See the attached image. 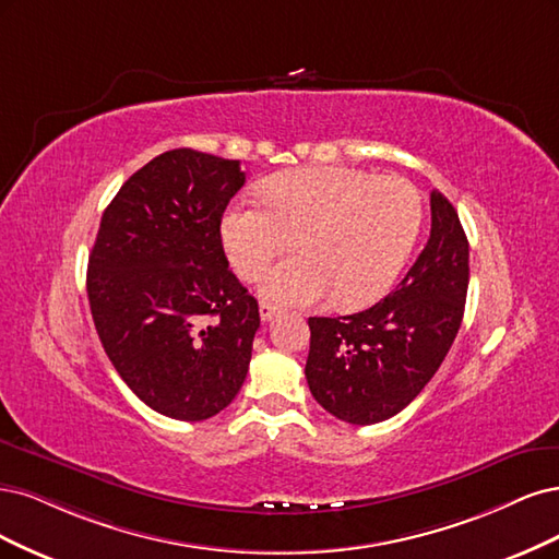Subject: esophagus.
Returning <instances> with one entry per match:
<instances>
[{"mask_svg":"<svg viewBox=\"0 0 559 559\" xmlns=\"http://www.w3.org/2000/svg\"><path fill=\"white\" fill-rule=\"evenodd\" d=\"M276 311H278V306H274L272 301H260V318H262L264 322L272 320V318L276 316Z\"/></svg>","mask_w":559,"mask_h":559,"instance_id":"1","label":"esophagus"}]
</instances>
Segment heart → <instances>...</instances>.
I'll use <instances>...</instances> for the list:
<instances>
[{
  "label": "heart",
  "mask_w": 559,
  "mask_h": 559,
  "mask_svg": "<svg viewBox=\"0 0 559 559\" xmlns=\"http://www.w3.org/2000/svg\"><path fill=\"white\" fill-rule=\"evenodd\" d=\"M266 206L241 200L223 218L225 253L241 278L262 281V295L304 306L334 295L341 306L383 297L404 269L423 225V197L402 176L348 167H301L266 178Z\"/></svg>",
  "instance_id": "b5f03b06"
}]
</instances>
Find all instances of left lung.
I'll use <instances>...</instances> for the list:
<instances>
[{
  "label": "left lung",
  "mask_w": 559,
  "mask_h": 559,
  "mask_svg": "<svg viewBox=\"0 0 559 559\" xmlns=\"http://www.w3.org/2000/svg\"><path fill=\"white\" fill-rule=\"evenodd\" d=\"M427 246L371 309L309 318L306 381L316 402L350 425L397 416L431 381L457 336L469 287V241L457 211L431 192Z\"/></svg>",
  "instance_id": "8db88e82"
}]
</instances>
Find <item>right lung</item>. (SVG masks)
Listing matches in <instances>:
<instances>
[{"mask_svg": "<svg viewBox=\"0 0 559 559\" xmlns=\"http://www.w3.org/2000/svg\"><path fill=\"white\" fill-rule=\"evenodd\" d=\"M243 183L239 159L162 153L122 183L90 253L87 299L106 355L143 404L174 420L215 416L246 381L260 309L221 237Z\"/></svg>", "mask_w": 559, "mask_h": 559, "instance_id": "obj_1", "label": "right lung"}]
</instances>
